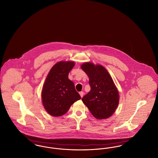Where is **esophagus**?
I'll return each mask as SVG.
<instances>
[{"mask_svg":"<svg viewBox=\"0 0 158 158\" xmlns=\"http://www.w3.org/2000/svg\"><path fill=\"white\" fill-rule=\"evenodd\" d=\"M79 94H80V95H81V98H82L83 97V95H84V93H83V92H82V91L80 92H79Z\"/></svg>","mask_w":158,"mask_h":158,"instance_id":"34e87169","label":"esophagus"}]
</instances>
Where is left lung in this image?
Listing matches in <instances>:
<instances>
[{"label": "left lung", "instance_id": "obj_1", "mask_svg": "<svg viewBox=\"0 0 158 158\" xmlns=\"http://www.w3.org/2000/svg\"><path fill=\"white\" fill-rule=\"evenodd\" d=\"M81 68L88 76L90 86V91L82 98L83 102L96 118H109L119 102L118 92L112 77L101 65L85 63Z\"/></svg>", "mask_w": 158, "mask_h": 158}]
</instances>
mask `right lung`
Instances as JSON below:
<instances>
[{"mask_svg": "<svg viewBox=\"0 0 158 158\" xmlns=\"http://www.w3.org/2000/svg\"><path fill=\"white\" fill-rule=\"evenodd\" d=\"M74 66V61H59L53 66L46 77L41 97L46 111L52 116L64 115L71 105L81 99L74 83L68 78Z\"/></svg>", "mask_w": 158, "mask_h": 158, "instance_id": "obj_1", "label": "right lung"}]
</instances>
